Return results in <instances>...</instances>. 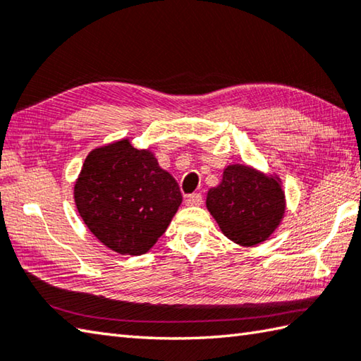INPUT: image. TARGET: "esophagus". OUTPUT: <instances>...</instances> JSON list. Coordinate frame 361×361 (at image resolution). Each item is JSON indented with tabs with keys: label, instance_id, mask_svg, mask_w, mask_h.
Returning <instances> with one entry per match:
<instances>
[{
	"label": "esophagus",
	"instance_id": "1",
	"mask_svg": "<svg viewBox=\"0 0 361 361\" xmlns=\"http://www.w3.org/2000/svg\"><path fill=\"white\" fill-rule=\"evenodd\" d=\"M187 206H201L202 204V195L201 193H193V195H188L187 200H185Z\"/></svg>",
	"mask_w": 361,
	"mask_h": 361
}]
</instances>
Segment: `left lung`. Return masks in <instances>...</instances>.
<instances>
[{"mask_svg":"<svg viewBox=\"0 0 361 361\" xmlns=\"http://www.w3.org/2000/svg\"><path fill=\"white\" fill-rule=\"evenodd\" d=\"M206 206L228 239L253 247L278 228L286 202L278 178L247 165H229L220 185L207 192Z\"/></svg>","mask_w":361,"mask_h":361,"instance_id":"8db88e82","label":"left lung"}]
</instances>
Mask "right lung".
<instances>
[{
	"label": "right lung",
	"instance_id": "add662e5",
	"mask_svg": "<svg viewBox=\"0 0 361 361\" xmlns=\"http://www.w3.org/2000/svg\"><path fill=\"white\" fill-rule=\"evenodd\" d=\"M75 204L97 239L119 255L147 253L182 202L178 182L151 151L128 140L94 149L73 188Z\"/></svg>",
	"mask_w": 361,
	"mask_h": 361
}]
</instances>
